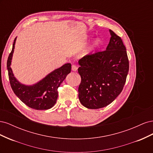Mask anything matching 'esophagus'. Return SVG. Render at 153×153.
<instances>
[{
    "instance_id": "1",
    "label": "esophagus",
    "mask_w": 153,
    "mask_h": 153,
    "mask_svg": "<svg viewBox=\"0 0 153 153\" xmlns=\"http://www.w3.org/2000/svg\"><path fill=\"white\" fill-rule=\"evenodd\" d=\"M77 69H78L77 66H76V65H75V64H73V65H72V67H71L72 71H76L77 70Z\"/></svg>"
}]
</instances>
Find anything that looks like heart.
<instances>
[{
	"label": "heart",
	"mask_w": 153,
	"mask_h": 153,
	"mask_svg": "<svg viewBox=\"0 0 153 153\" xmlns=\"http://www.w3.org/2000/svg\"><path fill=\"white\" fill-rule=\"evenodd\" d=\"M101 39L100 38H96V39L94 40L93 42H92V44L91 45V48H96L97 47H98L101 44Z\"/></svg>",
	"instance_id": "heart-1"
}]
</instances>
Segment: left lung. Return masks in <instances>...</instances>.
<instances>
[{"label":"left lung","instance_id":"left-lung-1","mask_svg":"<svg viewBox=\"0 0 153 153\" xmlns=\"http://www.w3.org/2000/svg\"><path fill=\"white\" fill-rule=\"evenodd\" d=\"M110 42L103 52L88 55L78 61L81 76L80 103L89 109L110 104L121 93L129 71L126 49L121 38L109 30Z\"/></svg>","mask_w":153,"mask_h":153}]
</instances>
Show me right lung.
<instances>
[{
	"label": "right lung",
	"mask_w": 153,
	"mask_h": 153,
	"mask_svg": "<svg viewBox=\"0 0 153 153\" xmlns=\"http://www.w3.org/2000/svg\"><path fill=\"white\" fill-rule=\"evenodd\" d=\"M16 38L14 40L11 52L8 57L7 68L9 79L14 93L23 103L36 110H48L56 103L58 87L71 72V64L66 63L32 85H25L18 81L11 68Z\"/></svg>",
	"instance_id": "right-lung-1"
}]
</instances>
